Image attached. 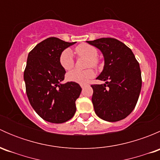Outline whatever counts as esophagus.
Wrapping results in <instances>:
<instances>
[{"label":"esophagus","instance_id":"34e87169","mask_svg":"<svg viewBox=\"0 0 160 160\" xmlns=\"http://www.w3.org/2000/svg\"><path fill=\"white\" fill-rule=\"evenodd\" d=\"M87 84H85V83H82V84H80V87H81L82 88H83L84 87H86Z\"/></svg>","mask_w":160,"mask_h":160}]
</instances>
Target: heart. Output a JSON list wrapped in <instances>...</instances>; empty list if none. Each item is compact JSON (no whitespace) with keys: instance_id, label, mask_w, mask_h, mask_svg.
I'll return each instance as SVG.
<instances>
[{"instance_id":"1","label":"heart","mask_w":160,"mask_h":160,"mask_svg":"<svg viewBox=\"0 0 160 160\" xmlns=\"http://www.w3.org/2000/svg\"><path fill=\"white\" fill-rule=\"evenodd\" d=\"M77 55L80 57L88 58V67H97L98 65V60L97 59L98 56V49L90 45L80 44L75 49ZM59 64L65 70H70L74 66L73 54L70 49H66L61 52L59 56ZM94 77V72L92 70L84 71L72 70L67 74V79L68 81L77 83H87Z\"/></svg>"}]
</instances>
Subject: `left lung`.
I'll return each mask as SVG.
<instances>
[{
    "mask_svg": "<svg viewBox=\"0 0 160 160\" xmlns=\"http://www.w3.org/2000/svg\"><path fill=\"white\" fill-rule=\"evenodd\" d=\"M102 52L104 66L97 79L104 84L91 85L92 103L97 115L107 122L125 118L135 108L142 88L139 64L132 51L112 38L87 41Z\"/></svg>",
    "mask_w": 160,
    "mask_h": 160,
    "instance_id": "1",
    "label": "left lung"
}]
</instances>
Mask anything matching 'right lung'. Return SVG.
I'll list each match as a JSON object with an SVG mask.
<instances>
[{
    "mask_svg": "<svg viewBox=\"0 0 160 160\" xmlns=\"http://www.w3.org/2000/svg\"><path fill=\"white\" fill-rule=\"evenodd\" d=\"M75 43L51 37L28 53L24 72L27 96L35 112L46 122L63 123L76 112L82 89L77 83H61L66 70L59 64L61 52Z\"/></svg>",
    "mask_w": 160,
    "mask_h": 160,
    "instance_id": "1",
    "label": "right lung"
}]
</instances>
